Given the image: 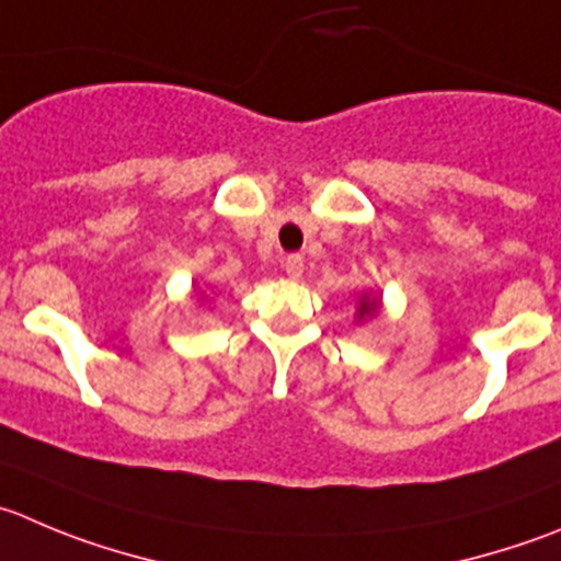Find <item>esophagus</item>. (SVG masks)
Returning a JSON list of instances; mask_svg holds the SVG:
<instances>
[{
	"mask_svg": "<svg viewBox=\"0 0 561 561\" xmlns=\"http://www.w3.org/2000/svg\"><path fill=\"white\" fill-rule=\"evenodd\" d=\"M284 270L289 277H300L302 270H306V261H302V255H286Z\"/></svg>",
	"mask_w": 561,
	"mask_h": 561,
	"instance_id": "esophagus-1",
	"label": "esophagus"
}]
</instances>
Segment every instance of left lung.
<instances>
[{"label": "left lung", "mask_w": 561, "mask_h": 561, "mask_svg": "<svg viewBox=\"0 0 561 561\" xmlns=\"http://www.w3.org/2000/svg\"><path fill=\"white\" fill-rule=\"evenodd\" d=\"M380 308V300H375V297L366 295L364 300H360V306H357V317L364 319V317H375V311Z\"/></svg>", "instance_id": "8db88e82"}]
</instances>
